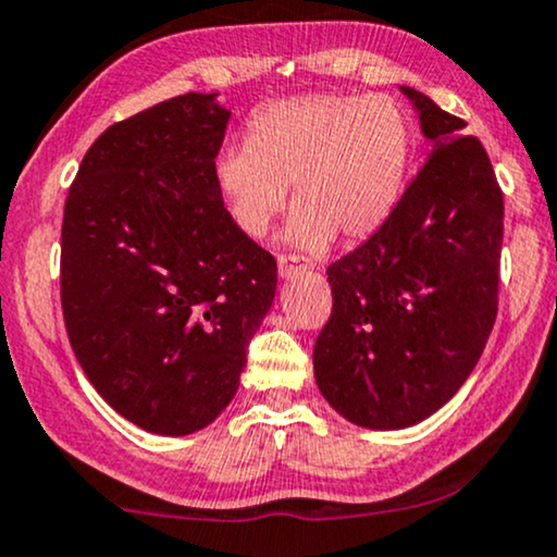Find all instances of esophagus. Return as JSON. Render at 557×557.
<instances>
[{"label": "esophagus", "mask_w": 557, "mask_h": 557, "mask_svg": "<svg viewBox=\"0 0 557 557\" xmlns=\"http://www.w3.org/2000/svg\"><path fill=\"white\" fill-rule=\"evenodd\" d=\"M305 271H310V265H307L299 255H278V276L281 278H294Z\"/></svg>", "instance_id": "esophagus-1"}]
</instances>
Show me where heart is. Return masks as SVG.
<instances>
[{"label":"heart","mask_w":557,"mask_h":557,"mask_svg":"<svg viewBox=\"0 0 557 557\" xmlns=\"http://www.w3.org/2000/svg\"><path fill=\"white\" fill-rule=\"evenodd\" d=\"M411 127L391 96L307 94L265 103L245 146L219 150L215 187L247 237H265L292 187L286 242L320 252L338 234H375L401 200Z\"/></svg>","instance_id":"1"}]
</instances>
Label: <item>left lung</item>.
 Instances as JSON below:
<instances>
[{"instance_id":"obj_1","label":"left lung","mask_w":557,"mask_h":557,"mask_svg":"<svg viewBox=\"0 0 557 557\" xmlns=\"http://www.w3.org/2000/svg\"><path fill=\"white\" fill-rule=\"evenodd\" d=\"M433 143L391 219L329 268L312 364L344 420L401 430L454 398L498 315L503 193L467 122L401 85Z\"/></svg>"}]
</instances>
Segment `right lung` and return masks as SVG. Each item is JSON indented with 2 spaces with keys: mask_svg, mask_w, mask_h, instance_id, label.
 I'll list each match as a JSON object with an SVG mask.
<instances>
[{
  "mask_svg": "<svg viewBox=\"0 0 557 557\" xmlns=\"http://www.w3.org/2000/svg\"><path fill=\"white\" fill-rule=\"evenodd\" d=\"M228 116L215 94H185L111 124L64 202L72 351L103 401L156 435L198 433L228 407L276 297V260L215 187Z\"/></svg>",
  "mask_w": 557,
  "mask_h": 557,
  "instance_id": "add662e5",
  "label": "right lung"
}]
</instances>
